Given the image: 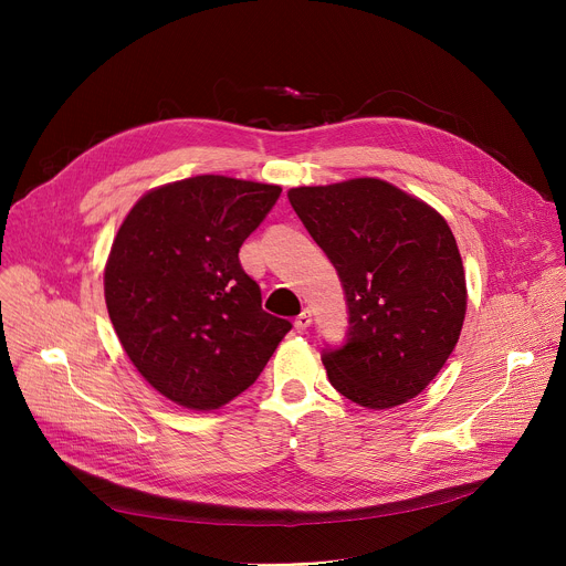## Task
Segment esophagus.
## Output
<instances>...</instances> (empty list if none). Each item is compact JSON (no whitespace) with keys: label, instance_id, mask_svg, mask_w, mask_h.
<instances>
[{"label":"esophagus","instance_id":"obj_1","mask_svg":"<svg viewBox=\"0 0 566 566\" xmlns=\"http://www.w3.org/2000/svg\"><path fill=\"white\" fill-rule=\"evenodd\" d=\"M308 325H311V311L304 308V311L295 317V329H297V332H304Z\"/></svg>","mask_w":566,"mask_h":566}]
</instances>
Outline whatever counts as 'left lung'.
I'll use <instances>...</instances> for the list:
<instances>
[{"label": "left lung", "instance_id": "obj_1", "mask_svg": "<svg viewBox=\"0 0 566 566\" xmlns=\"http://www.w3.org/2000/svg\"><path fill=\"white\" fill-rule=\"evenodd\" d=\"M289 201L347 295V343L322 354L329 382L367 410L419 396L452 354L468 304L448 221L371 177L291 188Z\"/></svg>", "mask_w": 566, "mask_h": 566}]
</instances>
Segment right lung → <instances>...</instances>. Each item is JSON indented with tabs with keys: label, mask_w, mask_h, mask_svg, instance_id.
<instances>
[{
	"label": "right lung",
	"mask_w": 566,
	"mask_h": 566,
	"mask_svg": "<svg viewBox=\"0 0 566 566\" xmlns=\"http://www.w3.org/2000/svg\"><path fill=\"white\" fill-rule=\"evenodd\" d=\"M282 188L201 175L145 192L105 264V302L138 374L166 398L210 412L249 389L291 332L262 308L239 264Z\"/></svg>",
	"instance_id": "right-lung-1"
}]
</instances>
